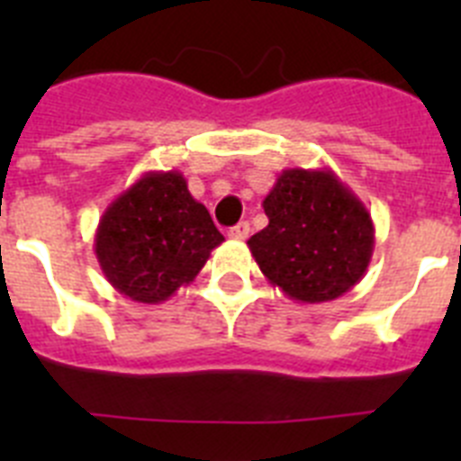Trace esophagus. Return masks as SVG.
I'll use <instances>...</instances> for the list:
<instances>
[{"instance_id": "obj_1", "label": "esophagus", "mask_w": 461, "mask_h": 461, "mask_svg": "<svg viewBox=\"0 0 461 461\" xmlns=\"http://www.w3.org/2000/svg\"><path fill=\"white\" fill-rule=\"evenodd\" d=\"M251 233V226L247 221H240L238 226H233L230 230H228V238L230 240H247Z\"/></svg>"}]
</instances>
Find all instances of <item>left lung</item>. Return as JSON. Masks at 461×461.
<instances>
[{
    "instance_id": "1",
    "label": "left lung",
    "mask_w": 461,
    "mask_h": 461,
    "mask_svg": "<svg viewBox=\"0 0 461 461\" xmlns=\"http://www.w3.org/2000/svg\"><path fill=\"white\" fill-rule=\"evenodd\" d=\"M263 210L270 223L247 244L284 295L330 303L365 276L374 254L372 214L335 170H281Z\"/></svg>"
}]
</instances>
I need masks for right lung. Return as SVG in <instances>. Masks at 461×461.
Here are the masks:
<instances>
[{"label":"right lung","mask_w":461,"mask_h":461,"mask_svg":"<svg viewBox=\"0 0 461 461\" xmlns=\"http://www.w3.org/2000/svg\"><path fill=\"white\" fill-rule=\"evenodd\" d=\"M223 242L180 170L142 173L105 207L94 254L108 284L133 303H166Z\"/></svg>","instance_id":"add662e5"}]
</instances>
